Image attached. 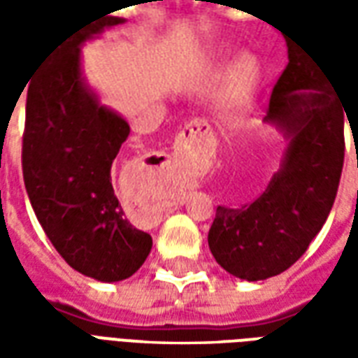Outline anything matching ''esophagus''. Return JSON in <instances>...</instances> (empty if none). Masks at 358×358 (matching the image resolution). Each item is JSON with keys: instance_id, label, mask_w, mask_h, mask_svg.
Returning <instances> with one entry per match:
<instances>
[{"instance_id": "esophagus-1", "label": "esophagus", "mask_w": 358, "mask_h": 358, "mask_svg": "<svg viewBox=\"0 0 358 358\" xmlns=\"http://www.w3.org/2000/svg\"><path fill=\"white\" fill-rule=\"evenodd\" d=\"M186 130L189 134H205V132H209L210 128H209V124L205 122V120H192V122L186 126ZM209 136H210V132H209Z\"/></svg>"}]
</instances>
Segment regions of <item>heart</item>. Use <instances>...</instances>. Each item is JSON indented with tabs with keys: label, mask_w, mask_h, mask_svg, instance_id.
<instances>
[{
	"label": "heart",
	"mask_w": 358,
	"mask_h": 358,
	"mask_svg": "<svg viewBox=\"0 0 358 358\" xmlns=\"http://www.w3.org/2000/svg\"><path fill=\"white\" fill-rule=\"evenodd\" d=\"M257 63L249 55H241L230 69L228 86H226V103L228 109H240L249 101L255 90Z\"/></svg>",
	"instance_id": "obj_1"
}]
</instances>
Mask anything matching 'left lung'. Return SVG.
Returning <instances> with one entry per match:
<instances>
[{"mask_svg": "<svg viewBox=\"0 0 358 358\" xmlns=\"http://www.w3.org/2000/svg\"><path fill=\"white\" fill-rule=\"evenodd\" d=\"M285 43L289 63L264 117L287 140L280 171L253 203L218 207L209 230L217 263L248 282L282 274L307 251L330 215L345 157V107L334 82L307 51Z\"/></svg>", "mask_w": 358, "mask_h": 358, "instance_id": "8db88e82", "label": "left lung"}]
</instances>
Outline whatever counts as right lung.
I'll return each mask as SVG.
<instances>
[{"instance_id": "add662e5", "label": "right lung", "mask_w": 358, "mask_h": 358, "mask_svg": "<svg viewBox=\"0 0 358 358\" xmlns=\"http://www.w3.org/2000/svg\"><path fill=\"white\" fill-rule=\"evenodd\" d=\"M120 22L101 15L51 45L28 86L22 136V176L38 222L66 263L99 282L132 276L153 245L126 218L110 180L130 126L82 76V43Z\"/></svg>"}]
</instances>
